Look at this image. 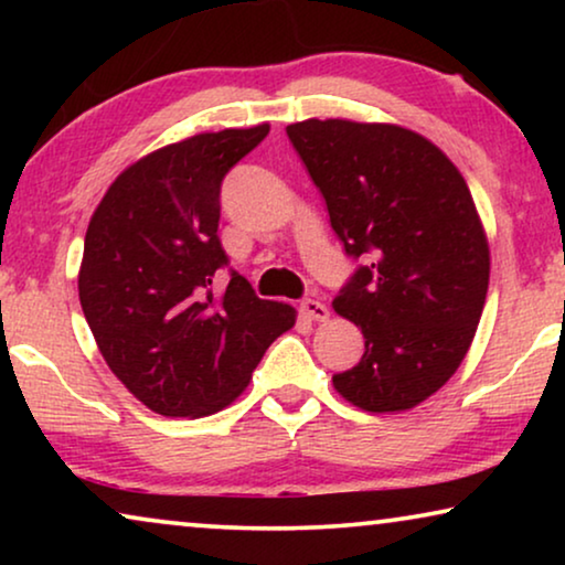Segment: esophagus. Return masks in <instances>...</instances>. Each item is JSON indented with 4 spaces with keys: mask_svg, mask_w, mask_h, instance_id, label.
Here are the masks:
<instances>
[{
    "mask_svg": "<svg viewBox=\"0 0 565 565\" xmlns=\"http://www.w3.org/2000/svg\"><path fill=\"white\" fill-rule=\"evenodd\" d=\"M300 313H303L308 321H327L329 319V308L323 306L321 300H313V298L300 300Z\"/></svg>",
    "mask_w": 565,
    "mask_h": 565,
    "instance_id": "obj_1",
    "label": "esophagus"
}]
</instances>
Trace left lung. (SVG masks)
Instances as JSON below:
<instances>
[{
  "instance_id": "1",
  "label": "left lung",
  "mask_w": 565,
  "mask_h": 565,
  "mask_svg": "<svg viewBox=\"0 0 565 565\" xmlns=\"http://www.w3.org/2000/svg\"><path fill=\"white\" fill-rule=\"evenodd\" d=\"M285 130L344 252L365 257L331 303L365 337L334 391L370 414L408 412L450 381L481 321L491 254L473 195L447 153L404 126L311 118Z\"/></svg>"
}]
</instances>
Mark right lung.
Here are the masks:
<instances>
[{
  "label": "right lung",
  "instance_id": "1",
  "mask_svg": "<svg viewBox=\"0 0 565 565\" xmlns=\"http://www.w3.org/2000/svg\"><path fill=\"white\" fill-rule=\"evenodd\" d=\"M269 122L198 134L122 169L89 218L79 300L115 377L161 416H207L242 396L296 308L259 300L226 265L221 182Z\"/></svg>",
  "mask_w": 565,
  "mask_h": 565
}]
</instances>
